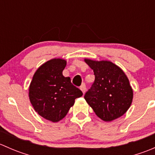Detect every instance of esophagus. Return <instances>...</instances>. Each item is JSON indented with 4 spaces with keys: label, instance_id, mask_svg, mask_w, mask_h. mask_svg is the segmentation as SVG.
<instances>
[{
    "label": "esophagus",
    "instance_id": "34e87169",
    "mask_svg": "<svg viewBox=\"0 0 155 155\" xmlns=\"http://www.w3.org/2000/svg\"><path fill=\"white\" fill-rule=\"evenodd\" d=\"M80 89H81V91H82V93L84 94L85 92V91H86V87H85V85H81Z\"/></svg>",
    "mask_w": 155,
    "mask_h": 155
}]
</instances>
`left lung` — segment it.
Listing matches in <instances>:
<instances>
[{
	"instance_id": "left-lung-1",
	"label": "left lung",
	"mask_w": 155,
	"mask_h": 155,
	"mask_svg": "<svg viewBox=\"0 0 155 155\" xmlns=\"http://www.w3.org/2000/svg\"><path fill=\"white\" fill-rule=\"evenodd\" d=\"M94 70L95 79L85 99L97 115L111 121L124 115L131 105L133 89L121 68L108 61L85 59Z\"/></svg>"
}]
</instances>
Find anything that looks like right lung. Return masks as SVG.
<instances>
[{
  "instance_id": "right-lung-1",
  "label": "right lung",
  "mask_w": 155,
  "mask_h": 155,
  "mask_svg": "<svg viewBox=\"0 0 155 155\" xmlns=\"http://www.w3.org/2000/svg\"><path fill=\"white\" fill-rule=\"evenodd\" d=\"M67 62L61 58L48 61L40 67L29 87V98L34 110L43 118L57 122L64 118L75 100L82 96L80 89L62 74Z\"/></svg>"
}]
</instances>
